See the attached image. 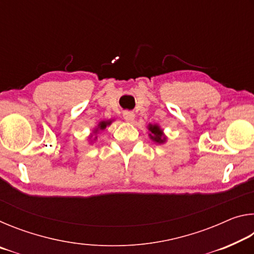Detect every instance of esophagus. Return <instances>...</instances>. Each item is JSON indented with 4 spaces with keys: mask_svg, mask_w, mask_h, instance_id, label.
<instances>
[{
    "mask_svg": "<svg viewBox=\"0 0 254 254\" xmlns=\"http://www.w3.org/2000/svg\"><path fill=\"white\" fill-rule=\"evenodd\" d=\"M123 118L127 122H132L134 120V113L132 111H124L123 112Z\"/></svg>",
    "mask_w": 254,
    "mask_h": 254,
    "instance_id": "obj_1",
    "label": "esophagus"
}]
</instances>
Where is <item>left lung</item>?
I'll return each mask as SVG.
<instances>
[{
    "mask_svg": "<svg viewBox=\"0 0 254 254\" xmlns=\"http://www.w3.org/2000/svg\"><path fill=\"white\" fill-rule=\"evenodd\" d=\"M149 130L152 133V135L150 134V136H151V139L153 141H156V142L162 143L163 141L166 140V137H163L162 131L160 130V127H159L158 126H149Z\"/></svg>",
    "mask_w": 254,
    "mask_h": 254,
    "instance_id": "left-lung-1",
    "label": "left lung"
}]
</instances>
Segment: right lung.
Here are the masks:
<instances>
[{"mask_svg": "<svg viewBox=\"0 0 254 254\" xmlns=\"http://www.w3.org/2000/svg\"><path fill=\"white\" fill-rule=\"evenodd\" d=\"M109 124H111V121H109V122H101L100 126H98V127L96 128V131L98 130V128H100V130H103V128H105L106 126H109Z\"/></svg>", "mask_w": 254, "mask_h": 254, "instance_id": "1", "label": "right lung"}]
</instances>
